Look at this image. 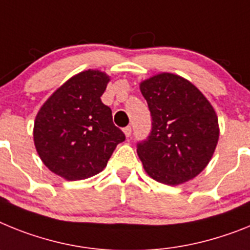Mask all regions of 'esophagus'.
I'll use <instances>...</instances> for the list:
<instances>
[{"label":"esophagus","instance_id":"esophagus-1","mask_svg":"<svg viewBox=\"0 0 250 250\" xmlns=\"http://www.w3.org/2000/svg\"><path fill=\"white\" fill-rule=\"evenodd\" d=\"M123 133H125V137H129V136H131V133H132V128L129 127V125H128V127H125V128H123Z\"/></svg>","mask_w":250,"mask_h":250}]
</instances>
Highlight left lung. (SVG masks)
<instances>
[{"label": "left lung", "instance_id": "left-lung-1", "mask_svg": "<svg viewBox=\"0 0 250 250\" xmlns=\"http://www.w3.org/2000/svg\"><path fill=\"white\" fill-rule=\"evenodd\" d=\"M140 89L152 116L147 141L137 155L149 177L176 186L196 177L211 160L219 141L218 116L205 95L185 78L158 73Z\"/></svg>", "mask_w": 250, "mask_h": 250}]
</instances>
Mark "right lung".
<instances>
[{"instance_id":"obj_1","label":"right lung","mask_w":250,"mask_h":250,"mask_svg":"<svg viewBox=\"0 0 250 250\" xmlns=\"http://www.w3.org/2000/svg\"><path fill=\"white\" fill-rule=\"evenodd\" d=\"M110 77L88 69L56 89L39 109L35 148L51 172L68 181L92 177L107 166L123 132L113 125L112 110L102 103Z\"/></svg>"}]
</instances>
